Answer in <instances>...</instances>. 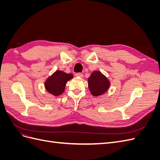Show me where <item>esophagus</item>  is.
Wrapping results in <instances>:
<instances>
[{"label": "esophagus", "mask_w": 160, "mask_h": 160, "mask_svg": "<svg viewBox=\"0 0 160 160\" xmlns=\"http://www.w3.org/2000/svg\"><path fill=\"white\" fill-rule=\"evenodd\" d=\"M76 76L78 77H83V73H81V72H78V73L76 74Z\"/></svg>", "instance_id": "34e87169"}]
</instances>
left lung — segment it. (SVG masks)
<instances>
[{
	"instance_id": "1",
	"label": "left lung",
	"mask_w": 160,
	"mask_h": 160,
	"mask_svg": "<svg viewBox=\"0 0 160 160\" xmlns=\"http://www.w3.org/2000/svg\"><path fill=\"white\" fill-rule=\"evenodd\" d=\"M88 88L94 97L102 95L107 92L111 83L108 77L99 71H94L88 78Z\"/></svg>"
}]
</instances>
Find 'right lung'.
Masks as SVG:
<instances>
[{
  "label": "right lung",
  "mask_w": 160,
  "mask_h": 160,
  "mask_svg": "<svg viewBox=\"0 0 160 160\" xmlns=\"http://www.w3.org/2000/svg\"><path fill=\"white\" fill-rule=\"evenodd\" d=\"M72 78V74L66 73L61 70H57L45 80V88L51 95L59 96L64 92L67 81Z\"/></svg>",
  "instance_id": "right-lung-1"
}]
</instances>
